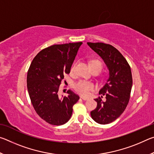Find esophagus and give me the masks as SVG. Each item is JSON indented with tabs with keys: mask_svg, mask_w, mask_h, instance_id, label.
I'll return each instance as SVG.
<instances>
[{
	"mask_svg": "<svg viewBox=\"0 0 154 154\" xmlns=\"http://www.w3.org/2000/svg\"><path fill=\"white\" fill-rule=\"evenodd\" d=\"M81 98H82L83 100H88V99H89V98H86V97H83V96H82V97H81Z\"/></svg>",
	"mask_w": 154,
	"mask_h": 154,
	"instance_id": "1",
	"label": "esophagus"
}]
</instances>
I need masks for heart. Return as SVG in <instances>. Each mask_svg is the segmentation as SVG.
<instances>
[{"mask_svg":"<svg viewBox=\"0 0 154 154\" xmlns=\"http://www.w3.org/2000/svg\"><path fill=\"white\" fill-rule=\"evenodd\" d=\"M76 65L77 62H74L73 64L72 65V66L71 68V72H74ZM90 67L91 69H92V68H98V69H100L101 71L103 69V64L100 60H92L90 62ZM74 88L75 90L77 91V92L79 93V94L83 96H87L89 95L91 91L94 89L95 86L92 83H91L90 82L81 80L79 82L75 83Z\"/></svg>","mask_w":154,"mask_h":154,"instance_id":"heart-1","label":"heart"}]
</instances>
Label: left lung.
<instances>
[{"mask_svg": "<svg viewBox=\"0 0 154 154\" xmlns=\"http://www.w3.org/2000/svg\"><path fill=\"white\" fill-rule=\"evenodd\" d=\"M90 48L105 62L109 70V77L99 91L101 97L94 99L96 108L91 111V117L100 124H107L118 119L129 102L132 85L130 66L118 49L109 44L88 42Z\"/></svg>", "mask_w": 154, "mask_h": 154, "instance_id": "1", "label": "left lung"}]
</instances>
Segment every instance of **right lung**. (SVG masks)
Returning <instances> with one entry per match:
<instances>
[{"label": "right lung", "instance_id": "1", "mask_svg": "<svg viewBox=\"0 0 154 154\" xmlns=\"http://www.w3.org/2000/svg\"><path fill=\"white\" fill-rule=\"evenodd\" d=\"M82 42L54 45L41 50L35 58L27 74V88L32 106L43 120L60 126L69 120L72 106L79 96L71 90L67 96L58 94L64 74H69Z\"/></svg>", "mask_w": 154, "mask_h": 154}]
</instances>
